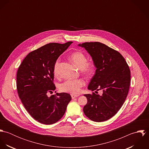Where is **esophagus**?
I'll list each match as a JSON object with an SVG mask.
<instances>
[{
	"instance_id": "obj_1",
	"label": "esophagus",
	"mask_w": 149,
	"mask_h": 149,
	"mask_svg": "<svg viewBox=\"0 0 149 149\" xmlns=\"http://www.w3.org/2000/svg\"><path fill=\"white\" fill-rule=\"evenodd\" d=\"M71 96H72V98L73 99H74V98H76V97H79V95H73V94H72L71 95Z\"/></svg>"
}]
</instances>
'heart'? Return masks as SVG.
Here are the masks:
<instances>
[{
    "label": "heart",
    "mask_w": 149,
    "mask_h": 149,
    "mask_svg": "<svg viewBox=\"0 0 149 149\" xmlns=\"http://www.w3.org/2000/svg\"><path fill=\"white\" fill-rule=\"evenodd\" d=\"M71 60L85 74H89L93 69V65L87 63V57L81 52H76L70 56ZM60 61L57 60L54 65L53 72L55 76H57L59 73ZM85 85V82L83 79L68 80L60 84V89L64 92H68L73 95L79 94L81 90V88Z\"/></svg>",
    "instance_id": "heart-1"
}]
</instances>
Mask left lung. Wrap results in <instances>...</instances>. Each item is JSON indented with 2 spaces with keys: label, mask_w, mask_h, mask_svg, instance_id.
I'll return each instance as SVG.
<instances>
[{
  "label": "left lung",
  "mask_w": 149,
  "mask_h": 149,
  "mask_svg": "<svg viewBox=\"0 0 149 149\" xmlns=\"http://www.w3.org/2000/svg\"><path fill=\"white\" fill-rule=\"evenodd\" d=\"M78 46L84 48L96 67L88 89L97 92L84 94L87 103L83 108L91 120L102 122L113 116L123 106L130 84V70L123 57L117 51L102 43L85 42Z\"/></svg>",
  "instance_id": "obj_1"
}]
</instances>
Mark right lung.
Returning <instances> with one entry per match:
<instances>
[{
  "instance_id": "add662e5",
  "label": "right lung",
  "mask_w": 149,
  "mask_h": 149,
  "mask_svg": "<svg viewBox=\"0 0 149 149\" xmlns=\"http://www.w3.org/2000/svg\"><path fill=\"white\" fill-rule=\"evenodd\" d=\"M72 43L45 45L28 54L18 68L17 86L19 97L27 111L41 123L52 125L58 122L72 99L67 93L50 97L47 93L56 89L53 83L54 65Z\"/></svg>"
}]
</instances>
